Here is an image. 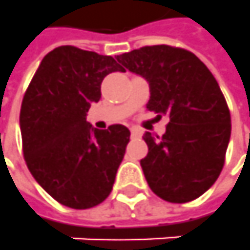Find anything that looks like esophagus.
Here are the masks:
<instances>
[{"mask_svg": "<svg viewBox=\"0 0 250 250\" xmlns=\"http://www.w3.org/2000/svg\"><path fill=\"white\" fill-rule=\"evenodd\" d=\"M130 135H132V137L140 136V130L137 128H130Z\"/></svg>", "mask_w": 250, "mask_h": 250, "instance_id": "obj_1", "label": "esophagus"}]
</instances>
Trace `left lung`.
Masks as SVG:
<instances>
[{
	"instance_id": "1",
	"label": "left lung",
	"mask_w": 250,
	"mask_h": 250,
	"mask_svg": "<svg viewBox=\"0 0 250 250\" xmlns=\"http://www.w3.org/2000/svg\"><path fill=\"white\" fill-rule=\"evenodd\" d=\"M117 60L147 80V108L157 120L169 118L162 136L143 137L148 154L140 165L150 188L173 204L197 199L217 180L230 142V110L215 77L192 52L169 45L143 46Z\"/></svg>"
}]
</instances>
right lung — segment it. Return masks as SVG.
Returning <instances> with one entry per match:
<instances>
[{"label": "right lung", "instance_id": "1", "mask_svg": "<svg viewBox=\"0 0 250 250\" xmlns=\"http://www.w3.org/2000/svg\"><path fill=\"white\" fill-rule=\"evenodd\" d=\"M114 71L125 70L111 56L63 45L42 59L24 93L20 130L27 168L64 207L89 209L113 190L130 132L120 124L92 128L86 113Z\"/></svg>", "mask_w": 250, "mask_h": 250}]
</instances>
